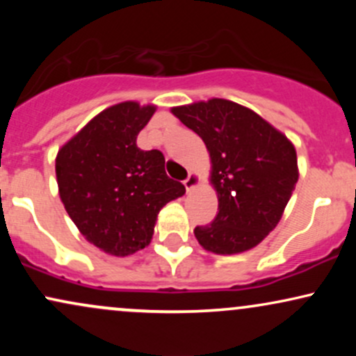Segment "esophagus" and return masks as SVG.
Instances as JSON below:
<instances>
[{
    "label": "esophagus",
    "mask_w": 356,
    "mask_h": 356,
    "mask_svg": "<svg viewBox=\"0 0 356 356\" xmlns=\"http://www.w3.org/2000/svg\"><path fill=\"white\" fill-rule=\"evenodd\" d=\"M197 182H199L197 175H195V174H189V177H187L186 181H184V186H186L187 192H191L192 189H194L195 186H197Z\"/></svg>",
    "instance_id": "obj_1"
}]
</instances>
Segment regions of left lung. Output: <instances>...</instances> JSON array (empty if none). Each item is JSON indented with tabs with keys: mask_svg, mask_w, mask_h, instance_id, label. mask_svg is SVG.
Masks as SVG:
<instances>
[{
	"mask_svg": "<svg viewBox=\"0 0 356 356\" xmlns=\"http://www.w3.org/2000/svg\"><path fill=\"white\" fill-rule=\"evenodd\" d=\"M172 113L211 155L219 212L194 229L199 244L216 254L257 246L280 222L298 182L295 147L264 118L229 100L197 102Z\"/></svg>",
	"mask_w": 356,
	"mask_h": 356,
	"instance_id": "8db88e82",
	"label": "left lung"
}]
</instances>
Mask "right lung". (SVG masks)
Returning <instances> with one entry per match:
<instances>
[{
    "mask_svg": "<svg viewBox=\"0 0 356 356\" xmlns=\"http://www.w3.org/2000/svg\"><path fill=\"white\" fill-rule=\"evenodd\" d=\"M154 105L117 104L88 122L56 155L65 209L93 246L113 256L144 249L157 214L186 187L165 174L161 150H142L137 136Z\"/></svg>",
    "mask_w": 356,
    "mask_h": 356,
    "instance_id": "1",
    "label": "right lung"
}]
</instances>
